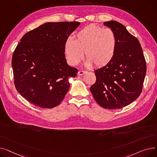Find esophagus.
I'll return each instance as SVG.
<instances>
[{
    "instance_id": "1",
    "label": "esophagus",
    "mask_w": 157,
    "mask_h": 157,
    "mask_svg": "<svg viewBox=\"0 0 157 157\" xmlns=\"http://www.w3.org/2000/svg\"><path fill=\"white\" fill-rule=\"evenodd\" d=\"M86 72V71H81V70H79V71H78V74L79 76H82V75H83L84 74H85Z\"/></svg>"
}]
</instances>
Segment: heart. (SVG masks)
<instances>
[{
  "mask_svg": "<svg viewBox=\"0 0 157 157\" xmlns=\"http://www.w3.org/2000/svg\"><path fill=\"white\" fill-rule=\"evenodd\" d=\"M117 46V38L112 29L92 24L78 31L74 40L67 39L64 53L72 65H76L83 60L85 52L87 65L102 67L112 61Z\"/></svg>",
  "mask_w": 157,
  "mask_h": 157,
  "instance_id": "b5f03b06",
  "label": "heart"
}]
</instances>
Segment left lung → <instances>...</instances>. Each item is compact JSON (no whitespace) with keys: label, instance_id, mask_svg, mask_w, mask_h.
<instances>
[{"label":"left lung","instance_id":"1","mask_svg":"<svg viewBox=\"0 0 157 157\" xmlns=\"http://www.w3.org/2000/svg\"><path fill=\"white\" fill-rule=\"evenodd\" d=\"M104 25L117 38V51L112 61L95 71V83L90 87L97 103L105 109L125 107L141 95L146 73V63L138 39L117 21Z\"/></svg>","mask_w":157,"mask_h":157}]
</instances>
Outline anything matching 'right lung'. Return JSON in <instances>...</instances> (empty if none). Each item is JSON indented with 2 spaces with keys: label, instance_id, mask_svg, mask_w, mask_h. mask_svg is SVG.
I'll list each match as a JSON object with an SVG mask.
<instances>
[{
  "label": "right lung",
  "instance_id": "add662e5",
  "mask_svg": "<svg viewBox=\"0 0 157 157\" xmlns=\"http://www.w3.org/2000/svg\"><path fill=\"white\" fill-rule=\"evenodd\" d=\"M80 23L49 22L28 32L12 56L14 83L19 94L41 108H53L69 89L78 69L67 63L64 44Z\"/></svg>",
  "mask_w": 157,
  "mask_h": 157
}]
</instances>
